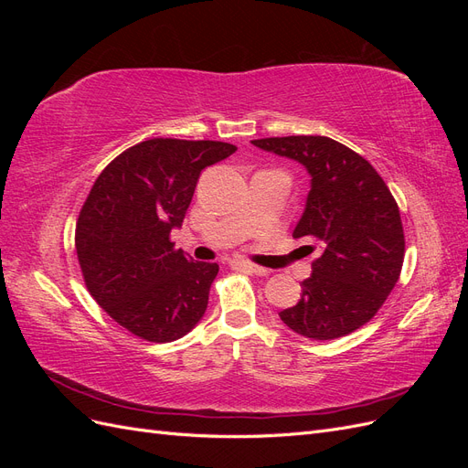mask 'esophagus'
Returning <instances> with one entry per match:
<instances>
[{"instance_id":"1","label":"esophagus","mask_w":468,"mask_h":468,"mask_svg":"<svg viewBox=\"0 0 468 468\" xmlns=\"http://www.w3.org/2000/svg\"><path fill=\"white\" fill-rule=\"evenodd\" d=\"M229 263H230V267L242 269V271H248V273L267 275V269H265V267H260V265H256V263H250V261H246V260H230Z\"/></svg>"}]
</instances>
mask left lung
I'll use <instances>...</instances> for the list:
<instances>
[{"label": "left lung", "instance_id": "1", "mask_svg": "<svg viewBox=\"0 0 468 468\" xmlns=\"http://www.w3.org/2000/svg\"><path fill=\"white\" fill-rule=\"evenodd\" d=\"M253 146L304 165L310 191L292 238L318 244L301 301L281 310L289 328L335 339L369 322L400 277V210L375 167L328 136L251 140ZM310 250H316L310 246Z\"/></svg>", "mask_w": 468, "mask_h": 468}]
</instances>
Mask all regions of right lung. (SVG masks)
I'll use <instances>...</instances> for the list:
<instances>
[{"label":"right lung","mask_w":468,"mask_h":468,"mask_svg":"<svg viewBox=\"0 0 468 468\" xmlns=\"http://www.w3.org/2000/svg\"><path fill=\"white\" fill-rule=\"evenodd\" d=\"M234 152L217 140L152 138L95 179L76 226L78 260L97 304L134 335L174 342L205 316L218 265L193 261L169 234L203 169Z\"/></svg>","instance_id":"obj_1"}]
</instances>
